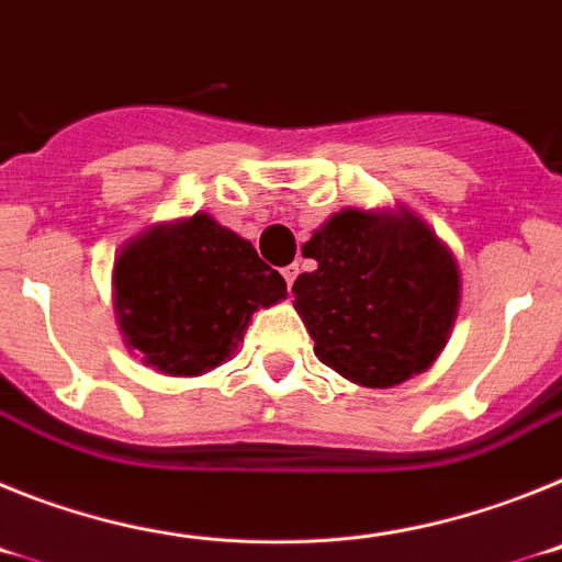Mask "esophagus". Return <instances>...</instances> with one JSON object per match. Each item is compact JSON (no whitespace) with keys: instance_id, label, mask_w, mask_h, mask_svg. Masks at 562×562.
Wrapping results in <instances>:
<instances>
[{"instance_id":"1","label":"esophagus","mask_w":562,"mask_h":562,"mask_svg":"<svg viewBox=\"0 0 562 562\" xmlns=\"http://www.w3.org/2000/svg\"><path fill=\"white\" fill-rule=\"evenodd\" d=\"M281 276H284L286 286H292V284H295V278H297V265H290V267H284V270H281Z\"/></svg>"}]
</instances>
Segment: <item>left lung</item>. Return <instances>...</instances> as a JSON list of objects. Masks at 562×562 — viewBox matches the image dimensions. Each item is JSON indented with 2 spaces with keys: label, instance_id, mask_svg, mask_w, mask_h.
I'll use <instances>...</instances> for the list:
<instances>
[{
  "label": "left lung",
  "instance_id": "left-lung-1",
  "mask_svg": "<svg viewBox=\"0 0 562 562\" xmlns=\"http://www.w3.org/2000/svg\"><path fill=\"white\" fill-rule=\"evenodd\" d=\"M304 256L317 270L292 284L295 310L324 366L366 389H391L434 366L459 315L453 252L419 216L335 213Z\"/></svg>",
  "mask_w": 562,
  "mask_h": 562
}]
</instances>
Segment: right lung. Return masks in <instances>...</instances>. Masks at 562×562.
Segmentation results:
<instances>
[{
	"label": "right lung",
	"mask_w": 562,
	"mask_h": 562,
	"mask_svg": "<svg viewBox=\"0 0 562 562\" xmlns=\"http://www.w3.org/2000/svg\"><path fill=\"white\" fill-rule=\"evenodd\" d=\"M112 286L126 346L171 376L216 369L245 340L252 312L286 297V281L256 247L207 213L126 241Z\"/></svg>",
	"instance_id": "add662e5"
}]
</instances>
